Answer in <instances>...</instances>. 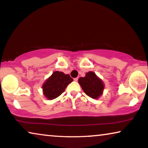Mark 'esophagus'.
Listing matches in <instances>:
<instances>
[{
	"label": "esophagus",
	"mask_w": 148,
	"mask_h": 148,
	"mask_svg": "<svg viewBox=\"0 0 148 148\" xmlns=\"http://www.w3.org/2000/svg\"><path fill=\"white\" fill-rule=\"evenodd\" d=\"M78 78H74V80L75 82H77L78 81Z\"/></svg>",
	"instance_id": "obj_1"
}]
</instances>
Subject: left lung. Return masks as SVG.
<instances>
[{
	"instance_id": "8db88e82",
	"label": "left lung",
	"mask_w": 148,
	"mask_h": 148,
	"mask_svg": "<svg viewBox=\"0 0 148 148\" xmlns=\"http://www.w3.org/2000/svg\"><path fill=\"white\" fill-rule=\"evenodd\" d=\"M78 82L84 92L93 99H97L101 96L104 88L101 80L92 72H88L84 77H80L78 79Z\"/></svg>"
}]
</instances>
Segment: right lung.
<instances>
[{
  "mask_svg": "<svg viewBox=\"0 0 148 148\" xmlns=\"http://www.w3.org/2000/svg\"><path fill=\"white\" fill-rule=\"evenodd\" d=\"M72 81L69 74L56 71L42 85L43 93L47 99H56L64 92L67 86Z\"/></svg>",
  "mask_w": 148,
  "mask_h": 148,
  "instance_id": "obj_1",
  "label": "right lung"
}]
</instances>
